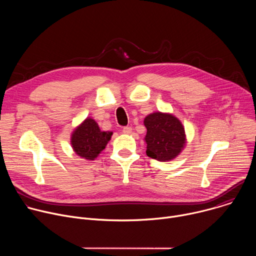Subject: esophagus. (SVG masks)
I'll return each mask as SVG.
<instances>
[{
  "instance_id": "34e87169",
  "label": "esophagus",
  "mask_w": 256,
  "mask_h": 256,
  "mask_svg": "<svg viewBox=\"0 0 256 256\" xmlns=\"http://www.w3.org/2000/svg\"><path fill=\"white\" fill-rule=\"evenodd\" d=\"M132 128L130 126H124L122 128V132L126 134H132Z\"/></svg>"
}]
</instances>
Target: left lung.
I'll use <instances>...</instances> for the list:
<instances>
[{
    "label": "left lung",
    "mask_w": 256,
    "mask_h": 256,
    "mask_svg": "<svg viewBox=\"0 0 256 256\" xmlns=\"http://www.w3.org/2000/svg\"><path fill=\"white\" fill-rule=\"evenodd\" d=\"M147 128L144 140L147 155L158 161L174 159L186 144L184 128L181 122L171 114L155 112L144 120Z\"/></svg>",
    "instance_id": "obj_1"
}]
</instances>
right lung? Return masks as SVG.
I'll return each mask as SVG.
<instances>
[{
	"label": "right lung",
	"mask_w": 256,
	"mask_h": 256,
	"mask_svg": "<svg viewBox=\"0 0 256 256\" xmlns=\"http://www.w3.org/2000/svg\"><path fill=\"white\" fill-rule=\"evenodd\" d=\"M112 132H101L96 122L87 118L72 134V146L77 155L87 160H94L105 149Z\"/></svg>",
	"instance_id": "1"
}]
</instances>
